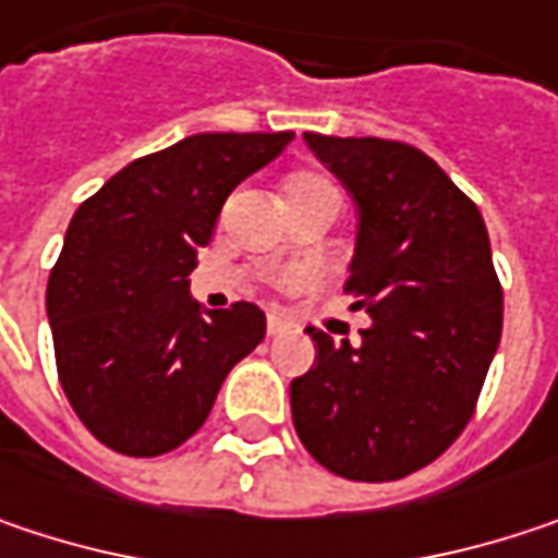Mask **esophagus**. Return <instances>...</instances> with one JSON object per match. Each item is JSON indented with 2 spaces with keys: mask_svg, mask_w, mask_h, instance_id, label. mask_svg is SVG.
Here are the masks:
<instances>
[{
  "mask_svg": "<svg viewBox=\"0 0 558 558\" xmlns=\"http://www.w3.org/2000/svg\"><path fill=\"white\" fill-rule=\"evenodd\" d=\"M283 331H287V323L280 316H268V335L275 338V335H283Z\"/></svg>",
  "mask_w": 558,
  "mask_h": 558,
  "instance_id": "obj_1",
  "label": "esophagus"
}]
</instances>
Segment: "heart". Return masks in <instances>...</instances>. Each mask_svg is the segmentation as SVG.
<instances>
[{
	"label": "heart",
	"instance_id": "1",
	"mask_svg": "<svg viewBox=\"0 0 558 558\" xmlns=\"http://www.w3.org/2000/svg\"><path fill=\"white\" fill-rule=\"evenodd\" d=\"M287 194H335V187H331L326 178L300 175L287 184ZM335 197H338V194H335Z\"/></svg>",
	"mask_w": 558,
	"mask_h": 558
}]
</instances>
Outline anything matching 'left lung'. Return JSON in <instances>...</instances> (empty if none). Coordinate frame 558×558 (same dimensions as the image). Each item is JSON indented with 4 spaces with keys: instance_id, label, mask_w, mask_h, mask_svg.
Returning <instances> with one entry per match:
<instances>
[{
    "instance_id": "1",
    "label": "left lung",
    "mask_w": 558,
    "mask_h": 558,
    "mask_svg": "<svg viewBox=\"0 0 558 558\" xmlns=\"http://www.w3.org/2000/svg\"><path fill=\"white\" fill-rule=\"evenodd\" d=\"M357 207L344 290L371 326L335 344L310 326L313 367L290 383L293 428L335 476L402 480L473 418L501 341V283L480 207L415 146L303 133Z\"/></svg>"
}]
</instances>
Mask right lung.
<instances>
[{
	"instance_id": "obj_1",
	"label": "right lung",
	"mask_w": 558,
	"mask_h": 558,
	"mask_svg": "<svg viewBox=\"0 0 558 558\" xmlns=\"http://www.w3.org/2000/svg\"><path fill=\"white\" fill-rule=\"evenodd\" d=\"M290 140V130L184 136L124 166L73 214L47 280V319L63 392L105 447L175 450L265 338L255 303L204 316L187 275L235 184Z\"/></svg>"
}]
</instances>
